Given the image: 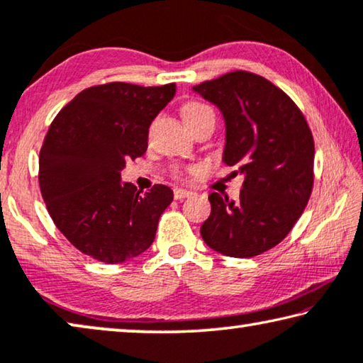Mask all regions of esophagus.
I'll return each mask as SVG.
<instances>
[{
	"instance_id": "34e87169",
	"label": "esophagus",
	"mask_w": 363,
	"mask_h": 363,
	"mask_svg": "<svg viewBox=\"0 0 363 363\" xmlns=\"http://www.w3.org/2000/svg\"><path fill=\"white\" fill-rule=\"evenodd\" d=\"M189 196H192V192H189V191H186V189H174V199L176 200H181V199H186V197H189Z\"/></svg>"
}]
</instances>
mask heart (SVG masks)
I'll use <instances>...</instances> for the list:
<instances>
[{"mask_svg":"<svg viewBox=\"0 0 363 363\" xmlns=\"http://www.w3.org/2000/svg\"><path fill=\"white\" fill-rule=\"evenodd\" d=\"M181 116L184 118V122L187 123L189 128H194L197 123L207 121V118H215L212 107H208L207 104H203V102H199V101L186 102V104L181 107ZM177 176L184 177L186 174H184V172H177Z\"/></svg>","mask_w":363,"mask_h":363,"instance_id":"b5f03b06","label":"heart"}]
</instances>
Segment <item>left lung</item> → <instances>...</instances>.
<instances>
[{
    "label": "left lung",
    "mask_w": 363,
    "mask_h": 363,
    "mask_svg": "<svg viewBox=\"0 0 363 363\" xmlns=\"http://www.w3.org/2000/svg\"><path fill=\"white\" fill-rule=\"evenodd\" d=\"M194 91L223 113V161L245 176L238 200L210 194L212 212L200 235L225 256H259L290 233L310 200L311 130L298 106L256 73L238 69L203 81Z\"/></svg>",
    "instance_id": "obj_1"
}]
</instances>
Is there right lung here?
Instances as JSON below:
<instances>
[{
	"label": "right lung",
	"instance_id": "obj_1",
	"mask_svg": "<svg viewBox=\"0 0 363 363\" xmlns=\"http://www.w3.org/2000/svg\"><path fill=\"white\" fill-rule=\"evenodd\" d=\"M174 94V83L116 81L81 91L53 118L39 156L40 192L53 223L86 256L125 262L155 241L172 191L156 184L140 194L121 171L145 155L151 122Z\"/></svg>",
	"mask_w": 363,
	"mask_h": 363
}]
</instances>
